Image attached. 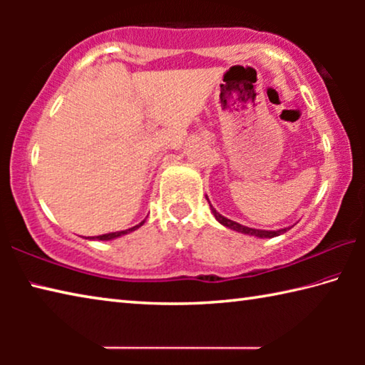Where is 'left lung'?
<instances>
[{
	"mask_svg": "<svg viewBox=\"0 0 365 365\" xmlns=\"http://www.w3.org/2000/svg\"><path fill=\"white\" fill-rule=\"evenodd\" d=\"M207 197V196H206ZM207 202H209V197H207ZM209 206H211V202H209ZM211 211L214 214V217L217 219L222 225L224 227H228L230 230H235V232H240V233H245V235H251V237H257V238H274V237H279V235L285 233L288 228H280V230H257V228H250V227H245L242 224H238V222H233L230 219L224 217V215L219 214L215 209L211 206Z\"/></svg>",
	"mask_w": 365,
	"mask_h": 365,
	"instance_id": "obj_1",
	"label": "left lung"
}]
</instances>
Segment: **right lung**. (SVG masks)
<instances>
[{
  "label": "right lung",
  "instance_id": "obj_1",
  "mask_svg": "<svg viewBox=\"0 0 365 365\" xmlns=\"http://www.w3.org/2000/svg\"><path fill=\"white\" fill-rule=\"evenodd\" d=\"M145 224V220L143 222H140L138 225H135V227H132V228H128V230H122V232H113V233H106V235H100V237H96L98 240H103V242H106V240H114V238H117V237H122V235H127V233H130V232H133V230H137L138 227H141Z\"/></svg>",
  "mask_w": 365,
  "mask_h": 365
}]
</instances>
